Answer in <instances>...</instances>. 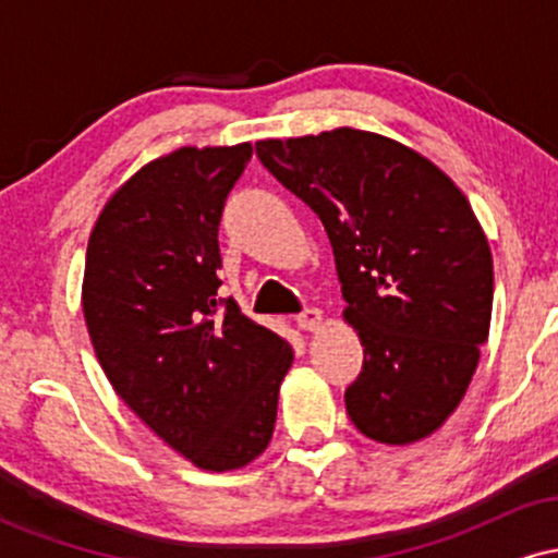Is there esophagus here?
Wrapping results in <instances>:
<instances>
[{"instance_id": "obj_1", "label": "esophagus", "mask_w": 558, "mask_h": 558, "mask_svg": "<svg viewBox=\"0 0 558 558\" xmlns=\"http://www.w3.org/2000/svg\"><path fill=\"white\" fill-rule=\"evenodd\" d=\"M296 325L301 330H319L323 328V310L310 306V310H304L301 315H296Z\"/></svg>"}]
</instances>
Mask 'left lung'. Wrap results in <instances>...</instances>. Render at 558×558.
<instances>
[{
    "label": "left lung",
    "instance_id": "left-lung-1",
    "mask_svg": "<svg viewBox=\"0 0 558 558\" xmlns=\"http://www.w3.org/2000/svg\"><path fill=\"white\" fill-rule=\"evenodd\" d=\"M257 157L328 230L364 345L345 388L356 430L386 446L433 435L490 330L493 257L466 196L420 151L356 128L257 141Z\"/></svg>",
    "mask_w": 558,
    "mask_h": 558
}]
</instances>
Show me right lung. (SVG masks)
Listing matches in <instances>:
<instances>
[{"mask_svg": "<svg viewBox=\"0 0 558 558\" xmlns=\"http://www.w3.org/2000/svg\"><path fill=\"white\" fill-rule=\"evenodd\" d=\"M252 144L181 146L105 204L83 270L94 354L144 425L207 472L241 470L270 444L293 349L222 301V204Z\"/></svg>", "mask_w": 558, "mask_h": 558, "instance_id": "add662e5", "label": "right lung"}]
</instances>
